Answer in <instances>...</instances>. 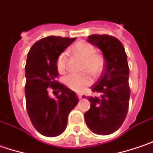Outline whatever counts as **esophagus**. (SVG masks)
Listing matches in <instances>:
<instances>
[{
    "instance_id": "34e87169",
    "label": "esophagus",
    "mask_w": 153,
    "mask_h": 153,
    "mask_svg": "<svg viewBox=\"0 0 153 153\" xmlns=\"http://www.w3.org/2000/svg\"><path fill=\"white\" fill-rule=\"evenodd\" d=\"M77 97H79V98H82V95H80V94H77Z\"/></svg>"
}]
</instances>
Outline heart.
I'll return each instance as SVG.
<instances>
[{
  "label": "heart",
  "instance_id": "obj_1",
  "mask_svg": "<svg viewBox=\"0 0 153 153\" xmlns=\"http://www.w3.org/2000/svg\"><path fill=\"white\" fill-rule=\"evenodd\" d=\"M74 51L79 56L84 59V63L82 70L89 71L90 73L97 76L98 75L103 68L104 61L102 56L94 54L95 49L89 43L80 41L74 46ZM56 68L59 73H64L67 69V54L62 53L56 61ZM63 83L70 90L82 92L87 86L92 83V78L88 73H83L80 74H70L64 77Z\"/></svg>",
  "mask_w": 153,
  "mask_h": 153
}]
</instances>
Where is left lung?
Returning <instances> with one entry per match:
<instances>
[{
  "mask_svg": "<svg viewBox=\"0 0 153 153\" xmlns=\"http://www.w3.org/2000/svg\"><path fill=\"white\" fill-rule=\"evenodd\" d=\"M87 42L103 53L105 67L102 76L92 85L100 97H89L91 107L85 113V121L93 133L108 135L118 129L128 110L129 68L122 43L109 35L93 34Z\"/></svg>",
  "mask_w": 153,
  "mask_h": 153,
  "instance_id": "1",
  "label": "left lung"
}]
</instances>
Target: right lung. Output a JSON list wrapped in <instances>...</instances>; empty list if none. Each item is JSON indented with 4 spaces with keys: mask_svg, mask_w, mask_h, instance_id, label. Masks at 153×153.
Returning <instances> with one entry per match:
<instances>
[{
    "mask_svg": "<svg viewBox=\"0 0 153 153\" xmlns=\"http://www.w3.org/2000/svg\"><path fill=\"white\" fill-rule=\"evenodd\" d=\"M75 38L50 36L30 48L25 65V96L30 122L38 133L56 137L67 128L68 116L79 102L74 91L56 80V61ZM56 96L50 98L48 88Z\"/></svg>",
    "mask_w": 153,
    "mask_h": 153,
    "instance_id": "add662e5",
    "label": "right lung"
}]
</instances>
